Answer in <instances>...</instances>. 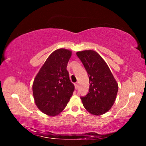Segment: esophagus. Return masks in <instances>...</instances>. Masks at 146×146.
<instances>
[{
  "label": "esophagus",
  "mask_w": 146,
  "mask_h": 146,
  "mask_svg": "<svg viewBox=\"0 0 146 146\" xmlns=\"http://www.w3.org/2000/svg\"><path fill=\"white\" fill-rule=\"evenodd\" d=\"M75 87L76 90L78 88V83H75Z\"/></svg>",
  "instance_id": "34e87169"
}]
</instances>
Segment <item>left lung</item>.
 <instances>
[{
    "label": "left lung",
    "instance_id": "1",
    "mask_svg": "<svg viewBox=\"0 0 146 146\" xmlns=\"http://www.w3.org/2000/svg\"><path fill=\"white\" fill-rule=\"evenodd\" d=\"M87 71L90 79L88 95L81 97L84 107L91 114L99 116L112 108L117 98L118 86L108 64L97 51L76 52Z\"/></svg>",
    "mask_w": 146,
    "mask_h": 146
}]
</instances>
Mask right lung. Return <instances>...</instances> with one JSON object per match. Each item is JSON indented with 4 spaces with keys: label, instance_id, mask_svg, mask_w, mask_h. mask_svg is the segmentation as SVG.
Here are the masks:
<instances>
[{
    "label": "right lung",
    "instance_id": "1",
    "mask_svg": "<svg viewBox=\"0 0 146 146\" xmlns=\"http://www.w3.org/2000/svg\"><path fill=\"white\" fill-rule=\"evenodd\" d=\"M71 55L72 51L69 49H56L34 79L32 90L35 103L42 112L50 117L62 111L75 90L66 69Z\"/></svg>",
    "mask_w": 146,
    "mask_h": 146
}]
</instances>
